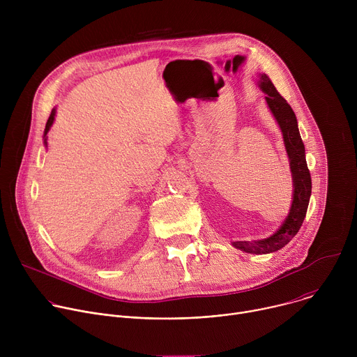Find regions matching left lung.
I'll return each instance as SVG.
<instances>
[{
	"mask_svg": "<svg viewBox=\"0 0 357 357\" xmlns=\"http://www.w3.org/2000/svg\"><path fill=\"white\" fill-rule=\"evenodd\" d=\"M260 87L267 94V105L278 121L285 148L289 157L291 172L294 179V200L288 218L284 225L270 237L254 241H234L233 245L241 251L251 254H267L282 248L294 238L302 226V222L307 215L310 197L312 190L311 174L305 160V146L298 130V123L294 110L287 103V100L277 91L271 79L267 75L260 76Z\"/></svg>",
	"mask_w": 357,
	"mask_h": 357,
	"instance_id": "8db88e82",
	"label": "left lung"
}]
</instances>
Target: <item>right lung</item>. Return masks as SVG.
<instances>
[{"mask_svg": "<svg viewBox=\"0 0 357 357\" xmlns=\"http://www.w3.org/2000/svg\"><path fill=\"white\" fill-rule=\"evenodd\" d=\"M54 120H55V110H52V113H50V116H49V119H47V121H46V127H45V135L47 134V131H49L50 126L54 124ZM45 142H46V138H45Z\"/></svg>", "mask_w": 357, "mask_h": 357, "instance_id": "right-lung-1", "label": "right lung"}]
</instances>
